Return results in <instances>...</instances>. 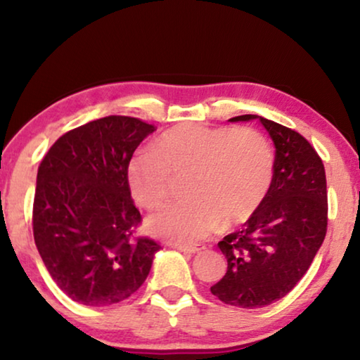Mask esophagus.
Segmentation results:
<instances>
[{"instance_id":"34e87169","label":"esophagus","mask_w":360,"mask_h":360,"mask_svg":"<svg viewBox=\"0 0 360 360\" xmlns=\"http://www.w3.org/2000/svg\"><path fill=\"white\" fill-rule=\"evenodd\" d=\"M176 249L181 250V252H186V254H196V252H201L205 248L203 245H186V244H181V245H176Z\"/></svg>"}]
</instances>
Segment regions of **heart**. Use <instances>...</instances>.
<instances>
[{
	"label": "heart",
	"instance_id": "b5f03b06",
	"mask_svg": "<svg viewBox=\"0 0 360 360\" xmlns=\"http://www.w3.org/2000/svg\"><path fill=\"white\" fill-rule=\"evenodd\" d=\"M180 179L186 200L152 216L149 229L191 244L208 238L221 221L234 226L252 218L272 185V147L254 127L180 124L157 139L154 152H139L127 165L131 193L144 210L160 208Z\"/></svg>",
	"mask_w": 360,
	"mask_h": 360
}]
</instances>
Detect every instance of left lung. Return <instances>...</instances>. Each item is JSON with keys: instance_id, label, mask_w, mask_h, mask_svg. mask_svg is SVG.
<instances>
[{"instance_id": "obj_1", "label": "left lung", "mask_w": 360, "mask_h": 360, "mask_svg": "<svg viewBox=\"0 0 360 360\" xmlns=\"http://www.w3.org/2000/svg\"><path fill=\"white\" fill-rule=\"evenodd\" d=\"M249 120H259L272 137L274 179L252 218L218 243L228 270L211 293L252 309L283 298L307 274L326 236L328 190L321 157L300 132L255 115L229 121Z\"/></svg>"}]
</instances>
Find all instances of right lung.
<instances>
[{
  "instance_id": "obj_1",
  "label": "right lung",
  "mask_w": 360,
  "mask_h": 360,
  "mask_svg": "<svg viewBox=\"0 0 360 360\" xmlns=\"http://www.w3.org/2000/svg\"><path fill=\"white\" fill-rule=\"evenodd\" d=\"M154 131L139 117H101L58 137L39 165L34 240L53 282L73 302H124L150 272L160 245L136 233L142 216L127 165Z\"/></svg>"
}]
</instances>
